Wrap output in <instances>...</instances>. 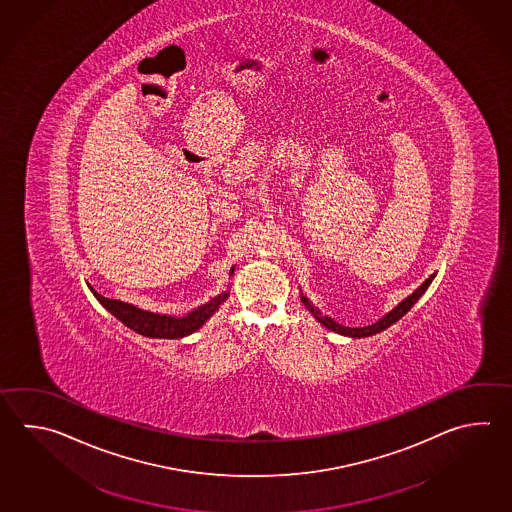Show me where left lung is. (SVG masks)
I'll list each match as a JSON object with an SVG mask.
<instances>
[{"label": "left lung", "mask_w": 512, "mask_h": 512, "mask_svg": "<svg viewBox=\"0 0 512 512\" xmlns=\"http://www.w3.org/2000/svg\"><path fill=\"white\" fill-rule=\"evenodd\" d=\"M434 277H436V273H432L430 277H428L427 281L423 282L421 286H418V290H414V292L410 293L408 297H405L401 303L397 304L396 308H392L390 312L385 313L379 321H376L374 324H368V326H361V328H350V326H345V324H339L332 317H328V315H323L319 308H315L310 301H308V297L301 293V301H303L304 306L308 308V312H312L313 317H315V321H319V323L326 326L328 330H332L335 334L346 335V337H355V339H361V337H370V335L379 334V332H383L386 330L388 326H392V324L397 323L405 313L414 306V304L418 303L419 297L423 295V293L427 292L428 286L432 284L434 281Z\"/></svg>", "instance_id": "8db88e82"}]
</instances>
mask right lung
I'll list each match as a JSON object with an SVG mask.
<instances>
[{
    "label": "right lung",
    "instance_id": "obj_1",
    "mask_svg": "<svg viewBox=\"0 0 512 512\" xmlns=\"http://www.w3.org/2000/svg\"><path fill=\"white\" fill-rule=\"evenodd\" d=\"M233 272H235V266L231 268L230 275H233ZM87 286L91 288L98 303L102 304L111 315H115L118 321H122L136 334L153 337V339H180V337L197 332L206 324L209 317L219 310L220 304L230 297V292L219 293L217 297H213L211 301L191 310L186 315H167V313L142 310L135 304L124 303V301L107 299L104 295L96 292L91 284H87Z\"/></svg>",
    "mask_w": 512,
    "mask_h": 512
}]
</instances>
